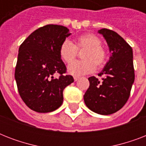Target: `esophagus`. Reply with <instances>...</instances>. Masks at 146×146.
I'll use <instances>...</instances> for the list:
<instances>
[{"instance_id": "34e87169", "label": "esophagus", "mask_w": 146, "mask_h": 146, "mask_svg": "<svg viewBox=\"0 0 146 146\" xmlns=\"http://www.w3.org/2000/svg\"><path fill=\"white\" fill-rule=\"evenodd\" d=\"M74 80H75V82H76V81H78V80H79V77H77V76H74Z\"/></svg>"}]
</instances>
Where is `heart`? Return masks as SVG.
<instances>
[{"label": "heart", "mask_w": 146, "mask_h": 146, "mask_svg": "<svg viewBox=\"0 0 146 146\" xmlns=\"http://www.w3.org/2000/svg\"><path fill=\"white\" fill-rule=\"evenodd\" d=\"M101 45L102 42L96 35L84 34L76 38L75 44L70 40H64L60 46V57L65 63L70 64L76 57L78 50L86 48L82 56L85 60L73 62L67 70L75 76L89 74L95 71L96 65L100 68L106 62V53Z\"/></svg>", "instance_id": "obj_1"}]
</instances>
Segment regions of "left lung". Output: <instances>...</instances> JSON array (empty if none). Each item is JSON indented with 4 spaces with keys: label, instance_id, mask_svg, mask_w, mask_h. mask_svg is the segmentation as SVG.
I'll return each instance as SVG.
<instances>
[{
    "label": "left lung",
    "instance_id": "1",
    "mask_svg": "<svg viewBox=\"0 0 146 146\" xmlns=\"http://www.w3.org/2000/svg\"><path fill=\"white\" fill-rule=\"evenodd\" d=\"M98 33L106 41L111 56L98 73L102 80L89 78V88L84 96L85 104L91 111L102 115L117 112L129 97L135 80L133 49L117 33L108 29Z\"/></svg>",
    "mask_w": 146,
    "mask_h": 146
}]
</instances>
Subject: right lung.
Segmentation results:
<instances>
[{"instance_id": "1", "label": "right lung", "mask_w": 146, "mask_h": 146, "mask_svg": "<svg viewBox=\"0 0 146 146\" xmlns=\"http://www.w3.org/2000/svg\"><path fill=\"white\" fill-rule=\"evenodd\" d=\"M71 35L66 27L47 25L31 33L19 46L15 80L25 104L38 113L55 111L63 103V91L73 82L65 75L60 46ZM59 73L60 76H53Z\"/></svg>"}]
</instances>
